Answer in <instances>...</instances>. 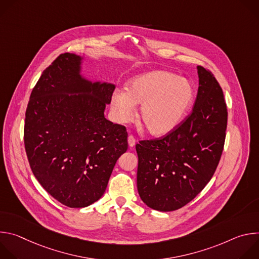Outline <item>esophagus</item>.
I'll return each instance as SVG.
<instances>
[{"instance_id": "1", "label": "esophagus", "mask_w": 259, "mask_h": 259, "mask_svg": "<svg viewBox=\"0 0 259 259\" xmlns=\"http://www.w3.org/2000/svg\"><path fill=\"white\" fill-rule=\"evenodd\" d=\"M135 143H136L135 137H134L133 135H129V136H128V144H129V146H130V147H133V146L135 145Z\"/></svg>"}]
</instances>
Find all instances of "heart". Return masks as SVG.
Masks as SVG:
<instances>
[{"instance_id": "obj_1", "label": "heart", "mask_w": 259, "mask_h": 259, "mask_svg": "<svg viewBox=\"0 0 259 259\" xmlns=\"http://www.w3.org/2000/svg\"><path fill=\"white\" fill-rule=\"evenodd\" d=\"M194 100L191 83L165 70L142 73L130 80L127 91L117 89L110 99L113 117L120 123L132 121L136 105H141L139 120L153 136L175 129L187 116Z\"/></svg>"}]
</instances>
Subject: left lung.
I'll return each mask as SVG.
<instances>
[{"label": "left lung", "mask_w": 259, "mask_h": 259, "mask_svg": "<svg viewBox=\"0 0 259 259\" xmlns=\"http://www.w3.org/2000/svg\"><path fill=\"white\" fill-rule=\"evenodd\" d=\"M197 68L199 88L192 113L163 138L136 144L138 194L158 211L177 210L200 194L224 151L228 125L224 92L210 70Z\"/></svg>", "instance_id": "8db88e82"}]
</instances>
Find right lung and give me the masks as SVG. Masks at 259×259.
Segmentation results:
<instances>
[{
    "mask_svg": "<svg viewBox=\"0 0 259 259\" xmlns=\"http://www.w3.org/2000/svg\"><path fill=\"white\" fill-rule=\"evenodd\" d=\"M82 57L60 54L33 87L25 112L24 146L45 191L70 208L99 200L128 149L126 128L104 118L115 85L85 79Z\"/></svg>",
    "mask_w": 259,
    "mask_h": 259,
    "instance_id": "obj_1",
    "label": "right lung"
}]
</instances>
